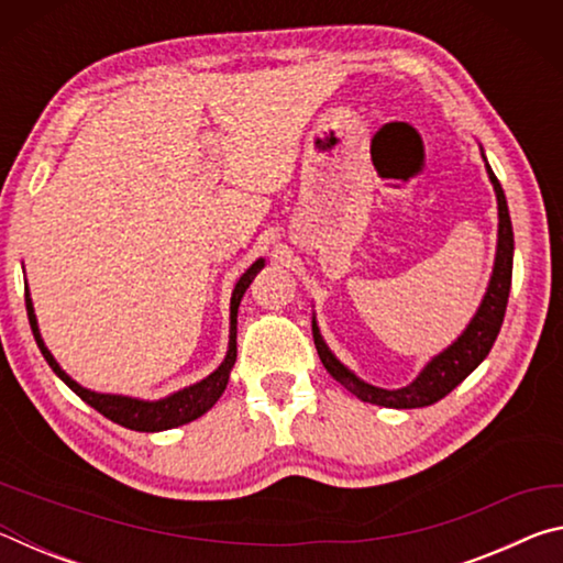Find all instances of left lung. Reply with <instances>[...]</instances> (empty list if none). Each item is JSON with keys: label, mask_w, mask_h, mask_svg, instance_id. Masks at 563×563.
<instances>
[{"label": "left lung", "mask_w": 563, "mask_h": 563, "mask_svg": "<svg viewBox=\"0 0 563 563\" xmlns=\"http://www.w3.org/2000/svg\"><path fill=\"white\" fill-rule=\"evenodd\" d=\"M484 166H487V176L497 194V211H499V231H497V255H494V268L492 278L487 285V292L476 308L470 325L462 330V335L456 338L450 347H444L440 355H434L427 365L419 369V375L412 383L397 389L375 387L360 379L350 367L342 365L335 357V352L328 347V342L322 340L316 312H312V338H316L318 355L325 365L328 373L338 379V383L355 395L362 402L379 405V407H393V409H415V407H430L440 402L452 389L462 383L466 375H472L476 367L482 365V360L489 355V350L497 340L504 312H507L509 288H511V265H514V231H511V218L507 196H504L501 184L494 176L492 166L484 156Z\"/></svg>", "instance_id": "1"}]
</instances>
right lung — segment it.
Here are the masks:
<instances>
[{
	"label": "right lung",
	"mask_w": 563,
	"mask_h": 563,
	"mask_svg": "<svg viewBox=\"0 0 563 563\" xmlns=\"http://www.w3.org/2000/svg\"><path fill=\"white\" fill-rule=\"evenodd\" d=\"M265 268V258L255 261L251 268H247L241 278H238L233 295H231V332H228V352L221 365H218L211 375L203 377L201 383H194L184 389H178L174 395H166L161 399H139V397H129V395H111V393H93V389L81 387L76 379H71L69 375L64 373L59 362L54 360V355L49 352V347L44 345L42 332H40V322H36L34 316V302L30 295V285L24 283V300H26V316H30V325L34 332L36 345H40L44 360L49 362V367L56 373V377L62 379L64 385H69V389H74L84 402L91 405L97 412H101L111 422H117L126 430H136V432H164V430H174V427L188 424L198 419L201 415H206L218 399H221L223 389L231 379V369L235 365V332H238V305H241L243 295L247 290V285L253 283L255 275Z\"/></svg>",
	"instance_id": "1"
}]
</instances>
